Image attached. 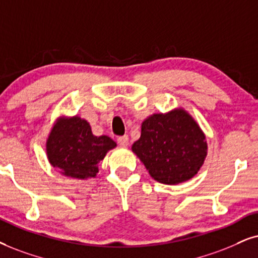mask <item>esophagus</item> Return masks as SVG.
I'll return each instance as SVG.
<instances>
[{"label":"esophagus","instance_id":"34e87169","mask_svg":"<svg viewBox=\"0 0 258 258\" xmlns=\"http://www.w3.org/2000/svg\"><path fill=\"white\" fill-rule=\"evenodd\" d=\"M118 144L120 146H127L128 145V136H122L118 138Z\"/></svg>","mask_w":258,"mask_h":258}]
</instances>
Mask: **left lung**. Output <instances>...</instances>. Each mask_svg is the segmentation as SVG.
<instances>
[{
    "label": "left lung",
    "instance_id": "1",
    "mask_svg": "<svg viewBox=\"0 0 258 258\" xmlns=\"http://www.w3.org/2000/svg\"><path fill=\"white\" fill-rule=\"evenodd\" d=\"M132 151L152 178L174 185L198 174L207 156V143L193 116L183 108H176L145 119Z\"/></svg>",
    "mask_w": 258,
    "mask_h": 258
}]
</instances>
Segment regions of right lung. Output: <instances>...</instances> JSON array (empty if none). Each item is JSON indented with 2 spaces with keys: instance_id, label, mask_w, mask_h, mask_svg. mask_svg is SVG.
I'll use <instances>...</instances> for the list:
<instances>
[{
  "instance_id": "obj_1",
  "label": "right lung",
  "mask_w": 258,
  "mask_h": 258,
  "mask_svg": "<svg viewBox=\"0 0 258 258\" xmlns=\"http://www.w3.org/2000/svg\"><path fill=\"white\" fill-rule=\"evenodd\" d=\"M116 143L107 136L96 137L87 120L75 115L59 118L46 140L48 162L61 175L71 178L95 177L100 161L114 149Z\"/></svg>"
}]
</instances>
